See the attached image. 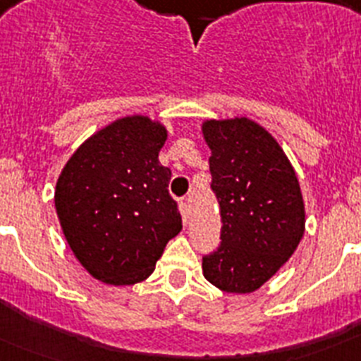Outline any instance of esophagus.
I'll return each instance as SVG.
<instances>
[{
    "mask_svg": "<svg viewBox=\"0 0 361 361\" xmlns=\"http://www.w3.org/2000/svg\"><path fill=\"white\" fill-rule=\"evenodd\" d=\"M178 209H180V215H183V222H184V226H186L188 224V216H190V208H188L186 200H180V202H178Z\"/></svg>",
    "mask_w": 361,
    "mask_h": 361,
    "instance_id": "obj_1",
    "label": "esophagus"
}]
</instances>
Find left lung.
<instances>
[{
    "label": "left lung",
    "mask_w": 361,
    "mask_h": 361,
    "mask_svg": "<svg viewBox=\"0 0 361 361\" xmlns=\"http://www.w3.org/2000/svg\"><path fill=\"white\" fill-rule=\"evenodd\" d=\"M220 245L202 257L208 282L226 293L257 291L288 262L305 228L291 162L269 132L245 117L206 121Z\"/></svg>",
    "instance_id": "obj_1"
}]
</instances>
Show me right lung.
Wrapping results in <instances>:
<instances>
[{
	"mask_svg": "<svg viewBox=\"0 0 361 361\" xmlns=\"http://www.w3.org/2000/svg\"><path fill=\"white\" fill-rule=\"evenodd\" d=\"M166 128L149 117L114 121L82 142L56 184V212L81 266L111 286L148 279L183 229L159 162Z\"/></svg>",
	"mask_w": 361,
	"mask_h": 361,
	"instance_id": "1",
	"label": "right lung"
}]
</instances>
